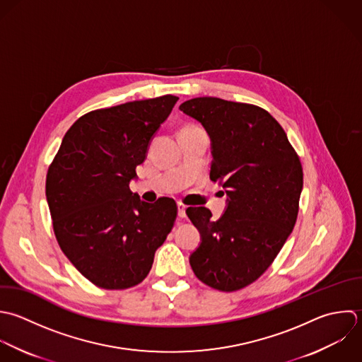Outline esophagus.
Wrapping results in <instances>:
<instances>
[{
  "label": "esophagus",
  "mask_w": 362,
  "mask_h": 362,
  "mask_svg": "<svg viewBox=\"0 0 362 362\" xmlns=\"http://www.w3.org/2000/svg\"><path fill=\"white\" fill-rule=\"evenodd\" d=\"M177 214L180 218L186 217V204L182 202H177Z\"/></svg>",
  "instance_id": "esophagus-1"
}]
</instances>
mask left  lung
Wrapping results in <instances>:
<instances>
[{"label": "left lung", "instance_id": "1", "mask_svg": "<svg viewBox=\"0 0 362 362\" xmlns=\"http://www.w3.org/2000/svg\"><path fill=\"white\" fill-rule=\"evenodd\" d=\"M179 110L207 131L210 179L227 194L218 220L206 207L186 210L202 235L190 267L213 289L240 291L271 267L295 227L303 189L300 159L281 124L258 105L197 97Z\"/></svg>", "mask_w": 362, "mask_h": 362}]
</instances>
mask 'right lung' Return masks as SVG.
Wrapping results in <instances>:
<instances>
[{
  "instance_id": "obj_1",
  "label": "right lung",
  "mask_w": 362,
  "mask_h": 362,
  "mask_svg": "<svg viewBox=\"0 0 362 362\" xmlns=\"http://www.w3.org/2000/svg\"><path fill=\"white\" fill-rule=\"evenodd\" d=\"M177 100L166 94L84 114L69 128L47 169L56 240L98 288L122 291L141 284L173 228L176 202L145 203L129 182Z\"/></svg>"
}]
</instances>
